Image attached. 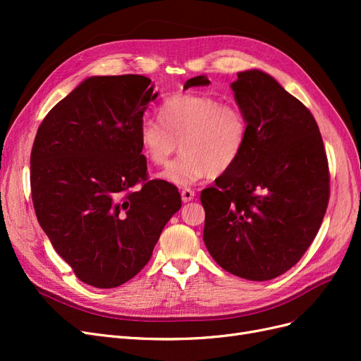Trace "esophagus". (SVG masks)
<instances>
[{
	"instance_id": "1",
	"label": "esophagus",
	"mask_w": 361,
	"mask_h": 361,
	"mask_svg": "<svg viewBox=\"0 0 361 361\" xmlns=\"http://www.w3.org/2000/svg\"><path fill=\"white\" fill-rule=\"evenodd\" d=\"M180 195H182V202H183V203H188V202H191V200L194 199L195 192H194L191 188H183V190L180 191Z\"/></svg>"
}]
</instances>
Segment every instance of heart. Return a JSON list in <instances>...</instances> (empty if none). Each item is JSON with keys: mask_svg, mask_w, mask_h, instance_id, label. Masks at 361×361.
<instances>
[{"mask_svg": "<svg viewBox=\"0 0 361 361\" xmlns=\"http://www.w3.org/2000/svg\"><path fill=\"white\" fill-rule=\"evenodd\" d=\"M158 118L141 123L140 146L154 166L164 167L180 145L182 155L161 174L179 187L232 170L247 147L250 125L243 108L209 94L170 96L159 105Z\"/></svg>", "mask_w": 361, "mask_h": 361, "instance_id": "1", "label": "heart"}]
</instances>
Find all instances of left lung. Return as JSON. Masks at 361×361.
Listing matches in <instances>:
<instances>
[{
  "mask_svg": "<svg viewBox=\"0 0 361 361\" xmlns=\"http://www.w3.org/2000/svg\"><path fill=\"white\" fill-rule=\"evenodd\" d=\"M194 76L183 89L207 85ZM250 135L236 166L204 188L203 241L227 272L265 281L307 251L330 199V171L318 123L297 97L265 72L245 71L232 84Z\"/></svg>",
  "mask_w": 361,
  "mask_h": 361,
  "instance_id": "obj_1",
  "label": "left lung"
}]
</instances>
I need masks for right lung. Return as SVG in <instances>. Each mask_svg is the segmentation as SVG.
Here are the masks:
<instances>
[{"label":"right lung","instance_id":"right-lung-1","mask_svg":"<svg viewBox=\"0 0 361 361\" xmlns=\"http://www.w3.org/2000/svg\"><path fill=\"white\" fill-rule=\"evenodd\" d=\"M157 96L143 75L92 76L47 114L32 143L37 221L90 286L117 288L137 276L182 206L173 183L149 180L141 155L140 126Z\"/></svg>","mask_w":361,"mask_h":361}]
</instances>
